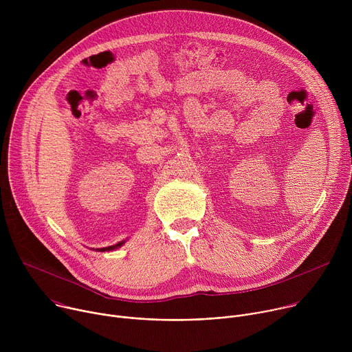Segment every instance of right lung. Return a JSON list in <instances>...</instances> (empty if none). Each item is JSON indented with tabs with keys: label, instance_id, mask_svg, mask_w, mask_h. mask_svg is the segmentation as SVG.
I'll list each match as a JSON object with an SVG mask.
<instances>
[{
	"label": "right lung",
	"instance_id": "add662e5",
	"mask_svg": "<svg viewBox=\"0 0 352 352\" xmlns=\"http://www.w3.org/2000/svg\"><path fill=\"white\" fill-rule=\"evenodd\" d=\"M124 242H118L117 245H114V246H109V248H102L100 250H102V252H104V250H113V249H116V248H118V246H121Z\"/></svg>",
	"mask_w": 352,
	"mask_h": 352
}]
</instances>
